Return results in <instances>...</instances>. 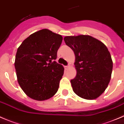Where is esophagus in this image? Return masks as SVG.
<instances>
[{"label":"esophagus","instance_id":"obj_1","mask_svg":"<svg viewBox=\"0 0 124 124\" xmlns=\"http://www.w3.org/2000/svg\"><path fill=\"white\" fill-rule=\"evenodd\" d=\"M69 67H70V66H69V65H66V66H64V69L65 70H68Z\"/></svg>","mask_w":124,"mask_h":124}]
</instances>
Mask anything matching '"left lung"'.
<instances>
[{"label":"left lung","instance_id":"left-lung-1","mask_svg":"<svg viewBox=\"0 0 124 124\" xmlns=\"http://www.w3.org/2000/svg\"><path fill=\"white\" fill-rule=\"evenodd\" d=\"M63 39L75 55L77 75L70 80L73 91L84 99H96L111 80L113 63L110 52L102 42L90 36H66Z\"/></svg>","mask_w":124,"mask_h":124}]
</instances>
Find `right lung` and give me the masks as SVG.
<instances>
[{"mask_svg": "<svg viewBox=\"0 0 124 124\" xmlns=\"http://www.w3.org/2000/svg\"><path fill=\"white\" fill-rule=\"evenodd\" d=\"M62 39L43 29L31 34L18 48L15 61L18 82L30 98L43 101L57 91L64 69L54 61Z\"/></svg>", "mask_w": 124, "mask_h": 124, "instance_id": "right-lung-1", "label": "right lung"}]
</instances>
